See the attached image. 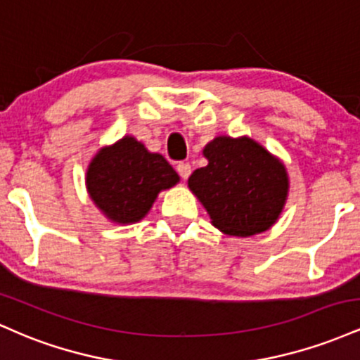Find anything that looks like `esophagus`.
Masks as SVG:
<instances>
[{
  "label": "esophagus",
  "instance_id": "esophagus-1",
  "mask_svg": "<svg viewBox=\"0 0 360 360\" xmlns=\"http://www.w3.org/2000/svg\"><path fill=\"white\" fill-rule=\"evenodd\" d=\"M177 172H179V176L183 177V179H188L189 176H191V166H189V162H179L176 166Z\"/></svg>",
  "mask_w": 360,
  "mask_h": 360
}]
</instances>
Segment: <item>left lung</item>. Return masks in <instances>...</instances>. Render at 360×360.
Returning <instances> with one entry per match:
<instances>
[{
    "instance_id": "1",
    "label": "left lung",
    "mask_w": 360,
    "mask_h": 360,
    "mask_svg": "<svg viewBox=\"0 0 360 360\" xmlns=\"http://www.w3.org/2000/svg\"><path fill=\"white\" fill-rule=\"evenodd\" d=\"M203 155L208 164L189 176L188 186L213 225L235 237L269 230L288 198L284 164L249 137H217Z\"/></svg>"
}]
</instances>
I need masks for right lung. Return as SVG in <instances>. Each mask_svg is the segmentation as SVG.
<instances>
[{
    "mask_svg": "<svg viewBox=\"0 0 360 360\" xmlns=\"http://www.w3.org/2000/svg\"><path fill=\"white\" fill-rule=\"evenodd\" d=\"M177 183L179 176L162 155L128 135L101 148L86 172L91 200L106 218L123 225L142 220L157 194Z\"/></svg>",
    "mask_w": 360,
    "mask_h": 360,
    "instance_id": "right-lung-1",
    "label": "right lung"
}]
</instances>
